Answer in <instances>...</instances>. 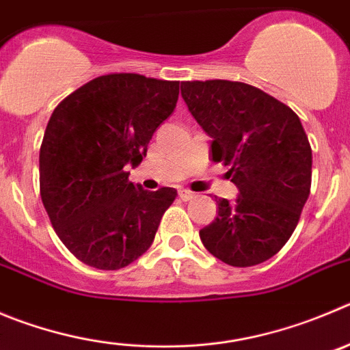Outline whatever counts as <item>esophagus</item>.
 Listing matches in <instances>:
<instances>
[{
    "instance_id": "obj_1",
    "label": "esophagus",
    "mask_w": 350,
    "mask_h": 350,
    "mask_svg": "<svg viewBox=\"0 0 350 350\" xmlns=\"http://www.w3.org/2000/svg\"><path fill=\"white\" fill-rule=\"evenodd\" d=\"M179 198H181V200H185V202L193 200L195 193H193V191H190V190H185V188H179Z\"/></svg>"
}]
</instances>
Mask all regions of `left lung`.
I'll return each mask as SVG.
<instances>
[{"mask_svg": "<svg viewBox=\"0 0 350 350\" xmlns=\"http://www.w3.org/2000/svg\"><path fill=\"white\" fill-rule=\"evenodd\" d=\"M181 96L212 138L211 157L230 167L238 188L200 230L205 249L223 262L249 267L288 241L311 191L312 152L300 119L259 88L233 81H186Z\"/></svg>", "mask_w": 350, "mask_h": 350, "instance_id": "1", "label": "left lung"}]
</instances>
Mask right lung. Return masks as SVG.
Here are the masks:
<instances>
[{
  "mask_svg": "<svg viewBox=\"0 0 350 350\" xmlns=\"http://www.w3.org/2000/svg\"><path fill=\"white\" fill-rule=\"evenodd\" d=\"M178 94L179 81L110 74L51 113L39 150L41 200L58 238L88 266L120 269L153 243L178 191L143 190L124 169L142 164Z\"/></svg>",
  "mask_w": 350,
  "mask_h": 350,
  "instance_id": "obj_1",
  "label": "right lung"
}]
</instances>
